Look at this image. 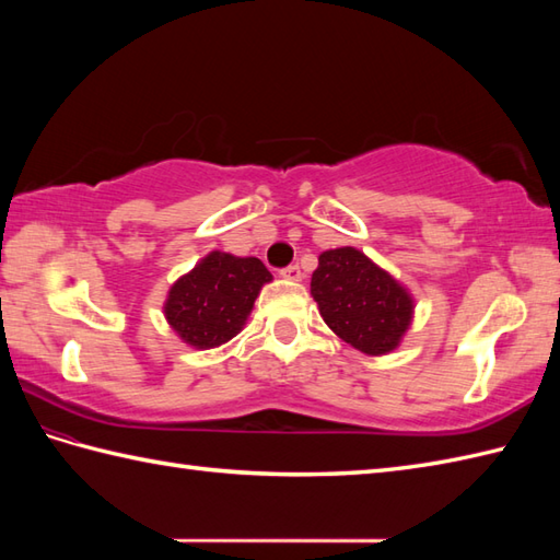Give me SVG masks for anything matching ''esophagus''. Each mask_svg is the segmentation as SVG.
Segmentation results:
<instances>
[{
    "mask_svg": "<svg viewBox=\"0 0 560 560\" xmlns=\"http://www.w3.org/2000/svg\"><path fill=\"white\" fill-rule=\"evenodd\" d=\"M281 277L287 279V281H303V271H301L299 265H291V267H287V269L281 271Z\"/></svg>",
    "mask_w": 560,
    "mask_h": 560,
    "instance_id": "obj_1",
    "label": "esophagus"
}]
</instances>
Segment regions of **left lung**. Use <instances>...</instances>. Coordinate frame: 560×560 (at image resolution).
Masks as SVG:
<instances>
[{"instance_id": "1", "label": "left lung", "mask_w": 560, "mask_h": 560, "mask_svg": "<svg viewBox=\"0 0 560 560\" xmlns=\"http://www.w3.org/2000/svg\"><path fill=\"white\" fill-rule=\"evenodd\" d=\"M311 295L327 327L365 355H387L413 323V293L359 247L317 257Z\"/></svg>"}]
</instances>
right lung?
<instances>
[{"mask_svg":"<svg viewBox=\"0 0 560 560\" xmlns=\"http://www.w3.org/2000/svg\"><path fill=\"white\" fill-rule=\"evenodd\" d=\"M271 279L257 257L211 249L168 289L165 323L187 347L217 349L241 335L261 287Z\"/></svg>","mask_w":560,"mask_h":560,"instance_id":"right-lung-1","label":"right lung"}]
</instances>
